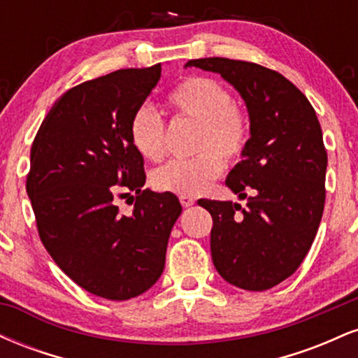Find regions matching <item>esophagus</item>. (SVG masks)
I'll use <instances>...</instances> for the list:
<instances>
[{
	"mask_svg": "<svg viewBox=\"0 0 358 358\" xmlns=\"http://www.w3.org/2000/svg\"><path fill=\"white\" fill-rule=\"evenodd\" d=\"M180 203H182L183 207H192V205L195 203V199L190 195H180Z\"/></svg>",
	"mask_w": 358,
	"mask_h": 358,
	"instance_id": "esophagus-1",
	"label": "esophagus"
}]
</instances>
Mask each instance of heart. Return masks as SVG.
I'll return each instance as SVG.
<instances>
[{
    "instance_id": "obj_1",
    "label": "heart",
    "mask_w": 358,
    "mask_h": 358,
    "mask_svg": "<svg viewBox=\"0 0 358 358\" xmlns=\"http://www.w3.org/2000/svg\"><path fill=\"white\" fill-rule=\"evenodd\" d=\"M168 102L182 117L199 122L195 150L199 155L173 159L151 175L156 190L199 195L224 170L225 162H237L250 138L249 113L234 102L231 90L212 77H188L168 96ZM129 138L143 158L159 162L166 153V124L153 106L143 104L129 122Z\"/></svg>"
}]
</instances>
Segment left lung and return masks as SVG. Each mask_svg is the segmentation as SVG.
<instances>
[{
  "mask_svg": "<svg viewBox=\"0 0 358 358\" xmlns=\"http://www.w3.org/2000/svg\"><path fill=\"white\" fill-rule=\"evenodd\" d=\"M185 67L220 73L248 106L249 145L225 180L248 207L207 199L199 205L212 215L220 276L241 289H269L299 268L318 232L328 162L320 121L293 82L262 65L208 57Z\"/></svg>",
  "mask_w": 358,
  "mask_h": 358,
  "instance_id": "left-lung-1",
  "label": "left lung"
}]
</instances>
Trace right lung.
<instances>
[{
    "label": "right lung",
    "instance_id": "add662e5",
    "mask_svg": "<svg viewBox=\"0 0 358 358\" xmlns=\"http://www.w3.org/2000/svg\"><path fill=\"white\" fill-rule=\"evenodd\" d=\"M159 77L156 64L69 89L31 145L27 193L40 239L73 282L106 299L139 296L158 281L182 213L173 193L143 190L145 159L129 138L131 117ZM119 189L137 193L131 216L113 203Z\"/></svg>",
    "mask_w": 358,
    "mask_h": 358
}]
</instances>
